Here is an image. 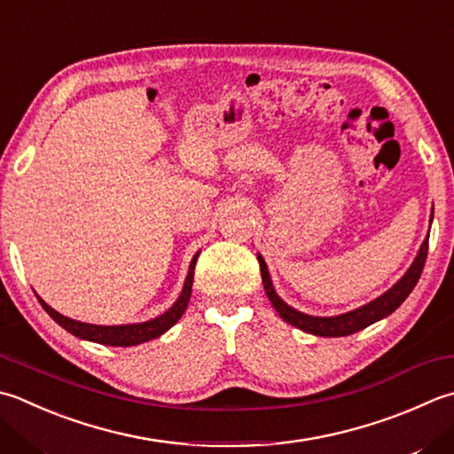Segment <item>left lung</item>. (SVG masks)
<instances>
[{"label":"left lung","instance_id":"obj_1","mask_svg":"<svg viewBox=\"0 0 454 454\" xmlns=\"http://www.w3.org/2000/svg\"><path fill=\"white\" fill-rule=\"evenodd\" d=\"M433 220V215H431ZM427 250H429V236L425 238V242L419 247V254L411 263V268L405 271V275L399 279L392 289H387L384 295H380L378 299L372 301V303L364 305L360 309H354L350 313H344L339 317H313V315H305L301 310L289 307L286 301H283L278 293L273 289V283L270 278L268 265H265L263 257L257 254V262H260V271H262V281H263V289L268 293V297L271 301L273 309L278 310L279 317L283 321L301 328L309 334H317V336H348L362 331L370 325H374L380 318H384L387 315H392L394 310L403 303V301L410 297V293L417 286V281L421 278L425 260H427Z\"/></svg>","mask_w":454,"mask_h":454}]
</instances>
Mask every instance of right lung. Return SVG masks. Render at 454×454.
Listing matches in <instances>:
<instances>
[{
    "label": "right lung",
    "mask_w": 454,
    "mask_h": 454,
    "mask_svg": "<svg viewBox=\"0 0 454 454\" xmlns=\"http://www.w3.org/2000/svg\"><path fill=\"white\" fill-rule=\"evenodd\" d=\"M197 260H199V254L192 257L191 268H189V275H186L183 291H181L179 299L175 301V305L168 309L167 313H163L161 317L151 318V321H147V323L118 325V326L88 325V323H80V321H74V318H68L65 315L57 313V310L44 303V301L39 295H37V299H39V303L43 305V309L47 310L52 321L59 323L70 334L78 336V339L92 340V342L106 344V346H136V344L153 340V339H157V336H161L163 333H167L168 328H171L183 317V313L186 310V305H189V299H191L194 265H197Z\"/></svg>",
    "instance_id": "add662e5"
}]
</instances>
